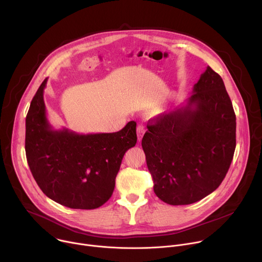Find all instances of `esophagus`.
Masks as SVG:
<instances>
[{
	"instance_id": "esophagus-1",
	"label": "esophagus",
	"mask_w": 262,
	"mask_h": 262,
	"mask_svg": "<svg viewBox=\"0 0 262 262\" xmlns=\"http://www.w3.org/2000/svg\"><path fill=\"white\" fill-rule=\"evenodd\" d=\"M145 130H146V127H145L144 124H139V125L137 126V135H138V140H139V141L142 140Z\"/></svg>"
}]
</instances>
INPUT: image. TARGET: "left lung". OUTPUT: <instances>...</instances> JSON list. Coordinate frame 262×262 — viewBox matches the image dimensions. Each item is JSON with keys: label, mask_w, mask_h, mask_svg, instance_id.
I'll list each match as a JSON object with an SVG mask.
<instances>
[{"label": "left lung", "mask_w": 262, "mask_h": 262, "mask_svg": "<svg viewBox=\"0 0 262 262\" xmlns=\"http://www.w3.org/2000/svg\"><path fill=\"white\" fill-rule=\"evenodd\" d=\"M142 139L154 191L165 203H195L219 188L231 165L236 121L222 78L209 66L186 104L150 119Z\"/></svg>", "instance_id": "left-lung-1"}]
</instances>
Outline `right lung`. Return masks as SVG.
I'll return each mask as SVG.
<instances>
[{"mask_svg": "<svg viewBox=\"0 0 262 262\" xmlns=\"http://www.w3.org/2000/svg\"><path fill=\"white\" fill-rule=\"evenodd\" d=\"M46 79L34 95L26 118V156L41 191L69 208L94 209L113 194L125 152L137 143L135 121L121 130L80 135L54 129L47 118Z\"/></svg>", "mask_w": 262, "mask_h": 262, "instance_id": "right-lung-1", "label": "right lung"}]
</instances>
